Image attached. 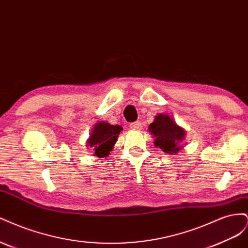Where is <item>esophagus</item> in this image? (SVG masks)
Listing matches in <instances>:
<instances>
[{
  "label": "esophagus",
  "mask_w": 248,
  "mask_h": 248,
  "mask_svg": "<svg viewBox=\"0 0 248 248\" xmlns=\"http://www.w3.org/2000/svg\"><path fill=\"white\" fill-rule=\"evenodd\" d=\"M129 126H130V128L133 130H139L141 128V123L140 121H137V122L131 123Z\"/></svg>",
  "instance_id": "34e87169"
}]
</instances>
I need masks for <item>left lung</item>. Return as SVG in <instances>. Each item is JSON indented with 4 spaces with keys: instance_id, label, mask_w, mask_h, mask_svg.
Masks as SVG:
<instances>
[{
    "instance_id": "obj_1",
    "label": "left lung",
    "mask_w": 248,
    "mask_h": 248,
    "mask_svg": "<svg viewBox=\"0 0 248 248\" xmlns=\"http://www.w3.org/2000/svg\"><path fill=\"white\" fill-rule=\"evenodd\" d=\"M149 130L155 137V146L160 148L164 153H177L182 148L180 142L185 137V131L168 115L156 116L154 122L149 125Z\"/></svg>"
}]
</instances>
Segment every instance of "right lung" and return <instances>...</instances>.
<instances>
[{"label": "right lung", "mask_w": 248, "mask_h": 248, "mask_svg": "<svg viewBox=\"0 0 248 248\" xmlns=\"http://www.w3.org/2000/svg\"><path fill=\"white\" fill-rule=\"evenodd\" d=\"M121 130V126L119 125H110L107 122L97 123L91 137L87 141L88 146L94 148L95 156L107 157L114 147L118 134Z\"/></svg>", "instance_id": "right-lung-1"}]
</instances>
